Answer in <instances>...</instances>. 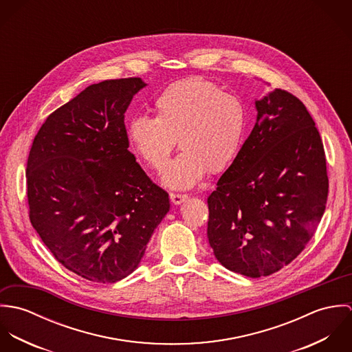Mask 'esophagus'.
I'll return each mask as SVG.
<instances>
[{"label":"esophagus","instance_id":"esophagus-1","mask_svg":"<svg viewBox=\"0 0 352 352\" xmlns=\"http://www.w3.org/2000/svg\"><path fill=\"white\" fill-rule=\"evenodd\" d=\"M187 199H188V195H186V194H170V201L175 204H182Z\"/></svg>","mask_w":352,"mask_h":352}]
</instances>
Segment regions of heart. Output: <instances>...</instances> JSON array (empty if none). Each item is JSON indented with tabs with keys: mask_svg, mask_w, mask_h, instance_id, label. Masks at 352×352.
Segmentation results:
<instances>
[{
	"mask_svg": "<svg viewBox=\"0 0 352 352\" xmlns=\"http://www.w3.org/2000/svg\"><path fill=\"white\" fill-rule=\"evenodd\" d=\"M154 118L134 116L126 137L154 170H161L177 140L182 149L166 166L162 183L175 190L198 184L208 170L221 173L241 149L248 111L239 96L217 84L190 77L164 89L153 102Z\"/></svg>",
	"mask_w": 352,
	"mask_h": 352,
	"instance_id": "b5f03b06",
	"label": "heart"
}]
</instances>
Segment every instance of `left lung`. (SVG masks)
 I'll return each mask as SVG.
<instances>
[{
	"label": "left lung",
	"mask_w": 352,
	"mask_h": 352,
	"mask_svg": "<svg viewBox=\"0 0 352 352\" xmlns=\"http://www.w3.org/2000/svg\"><path fill=\"white\" fill-rule=\"evenodd\" d=\"M207 198V237L217 260L250 278L290 264L325 211L328 175L316 123L298 98L275 89Z\"/></svg>",
	"instance_id": "left-lung-1"
}]
</instances>
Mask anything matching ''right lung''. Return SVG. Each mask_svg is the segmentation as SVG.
<instances>
[{"mask_svg":"<svg viewBox=\"0 0 352 352\" xmlns=\"http://www.w3.org/2000/svg\"><path fill=\"white\" fill-rule=\"evenodd\" d=\"M145 87L138 77L89 85L49 115L28 155L30 221L52 256L91 282L130 275L169 211L126 137L124 112Z\"/></svg>","mask_w":352,"mask_h":352,"instance_id":"obj_1","label":"right lung"}]
</instances>
